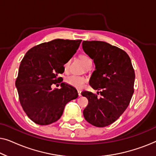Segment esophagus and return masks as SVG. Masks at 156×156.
<instances>
[{
    "instance_id": "34e87169",
    "label": "esophagus",
    "mask_w": 156,
    "mask_h": 156,
    "mask_svg": "<svg viewBox=\"0 0 156 156\" xmlns=\"http://www.w3.org/2000/svg\"><path fill=\"white\" fill-rule=\"evenodd\" d=\"M81 92H82V91H81L80 90H78V95L80 96H80H82V94H81Z\"/></svg>"
}]
</instances>
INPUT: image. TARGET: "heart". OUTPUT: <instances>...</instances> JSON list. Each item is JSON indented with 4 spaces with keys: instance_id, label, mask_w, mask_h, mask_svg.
Masks as SVG:
<instances>
[{
    "instance_id": "obj_1",
    "label": "heart",
    "mask_w": 156,
    "mask_h": 156,
    "mask_svg": "<svg viewBox=\"0 0 156 156\" xmlns=\"http://www.w3.org/2000/svg\"><path fill=\"white\" fill-rule=\"evenodd\" d=\"M80 59L82 61V62L84 63V65H86L87 63H88L89 62L91 61L90 59H89L87 56H86V55H80ZM69 64V62L67 61L66 62L65 65H64V69L65 70H67L68 69ZM66 82H67L68 84L71 85V86L74 87V88L82 89V87H84L85 82H86V79H85L84 76L77 75H70L66 78Z\"/></svg>"
}]
</instances>
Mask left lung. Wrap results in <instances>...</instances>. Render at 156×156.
Listing matches in <instances>:
<instances>
[{
  "instance_id": "1",
  "label": "left lung",
  "mask_w": 156,
  "mask_h": 156,
  "mask_svg": "<svg viewBox=\"0 0 156 156\" xmlns=\"http://www.w3.org/2000/svg\"><path fill=\"white\" fill-rule=\"evenodd\" d=\"M82 48L95 65L89 85L101 95L82 91L89 101L83 114L91 125L107 126L124 112L133 96L135 72L131 59L125 51L106 42L83 41Z\"/></svg>"
}]
</instances>
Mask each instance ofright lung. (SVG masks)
I'll return each instance as SVG.
<instances>
[{
	"instance_id": "1",
	"label": "right lung",
	"mask_w": 156,
	"mask_h": 156,
	"mask_svg": "<svg viewBox=\"0 0 156 156\" xmlns=\"http://www.w3.org/2000/svg\"><path fill=\"white\" fill-rule=\"evenodd\" d=\"M81 42L55 39L44 42L27 51L21 61L16 87L23 110L37 124L57 121L66 104L78 97L76 89L62 82L58 75L65 71L64 65L75 54ZM60 82V89L51 88L52 83Z\"/></svg>"
}]
</instances>
